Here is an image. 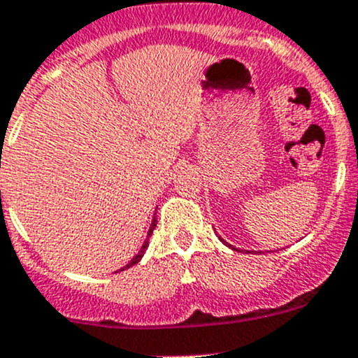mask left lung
I'll return each instance as SVG.
<instances>
[{
    "label": "left lung",
    "mask_w": 358,
    "mask_h": 358,
    "mask_svg": "<svg viewBox=\"0 0 358 358\" xmlns=\"http://www.w3.org/2000/svg\"><path fill=\"white\" fill-rule=\"evenodd\" d=\"M220 241H224V239H222V238H220ZM224 243H225V241H224ZM225 245H227V246H229V248H232V250H238V248H234V246H232V245H229V243H225ZM238 252H239V250H238Z\"/></svg>",
    "instance_id": "left-lung-1"
}]
</instances>
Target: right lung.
<instances>
[{"label": "right lung", "instance_id": "obj_1", "mask_svg": "<svg viewBox=\"0 0 358 358\" xmlns=\"http://www.w3.org/2000/svg\"><path fill=\"white\" fill-rule=\"evenodd\" d=\"M155 225H157V218L154 217V220H152V225H150V229H148V236H147V241L143 243V246H141V250L140 252H138V255H134L133 259H131V262L127 264V266H124L122 269H120V271H124V269H129V267H133L134 264H138L141 260V257H143V253H145V250L148 248V238H150L152 236V232H154V229H155Z\"/></svg>", "mask_w": 358, "mask_h": 358}]
</instances>
